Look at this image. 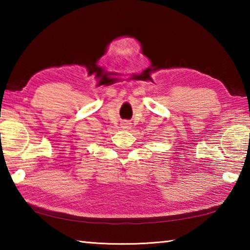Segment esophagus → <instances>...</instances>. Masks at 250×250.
I'll return each instance as SVG.
<instances>
[{
	"instance_id": "1",
	"label": "esophagus",
	"mask_w": 250,
	"mask_h": 250,
	"mask_svg": "<svg viewBox=\"0 0 250 250\" xmlns=\"http://www.w3.org/2000/svg\"><path fill=\"white\" fill-rule=\"evenodd\" d=\"M130 126H131V124H130L129 121H124V122H122V124H121V128H122V129H126V130H128V129H130Z\"/></svg>"
}]
</instances>
